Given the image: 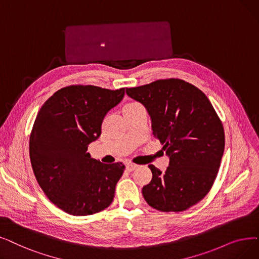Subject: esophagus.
I'll use <instances>...</instances> for the list:
<instances>
[{"mask_svg": "<svg viewBox=\"0 0 259 259\" xmlns=\"http://www.w3.org/2000/svg\"><path fill=\"white\" fill-rule=\"evenodd\" d=\"M137 168H138L137 164H133V163H127L126 164V169L128 171H133L134 169H137Z\"/></svg>", "mask_w": 259, "mask_h": 259, "instance_id": "esophagus-1", "label": "esophagus"}]
</instances>
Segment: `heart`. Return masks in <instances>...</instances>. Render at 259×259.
<instances>
[{
	"mask_svg": "<svg viewBox=\"0 0 259 259\" xmlns=\"http://www.w3.org/2000/svg\"><path fill=\"white\" fill-rule=\"evenodd\" d=\"M136 105H139V104H137V103H130V104H127L125 107H132V106H136ZM123 107V108H125Z\"/></svg>",
	"mask_w": 259,
	"mask_h": 259,
	"instance_id": "1",
	"label": "heart"
}]
</instances>
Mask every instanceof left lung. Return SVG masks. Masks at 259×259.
Returning a JSON list of instances; mask_svg holds the SVG:
<instances>
[{
	"label": "left lung",
	"mask_w": 259,
	"mask_h": 259,
	"mask_svg": "<svg viewBox=\"0 0 259 259\" xmlns=\"http://www.w3.org/2000/svg\"><path fill=\"white\" fill-rule=\"evenodd\" d=\"M151 119L153 137L169 157L163 172L149 165L152 179L142 194L161 211H182L210 190L224 151L222 123L206 95L181 79H161L126 89Z\"/></svg>",
	"instance_id": "1"
}]
</instances>
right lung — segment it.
Here are the masks:
<instances>
[{"mask_svg":"<svg viewBox=\"0 0 259 259\" xmlns=\"http://www.w3.org/2000/svg\"><path fill=\"white\" fill-rule=\"evenodd\" d=\"M123 95V88L71 85L58 90L38 112L29 139L32 170L47 197L70 215H92L113 201L125 165L104 164L87 150Z\"/></svg>","mask_w":259,"mask_h":259,"instance_id":"1","label":"right lung"}]
</instances>
